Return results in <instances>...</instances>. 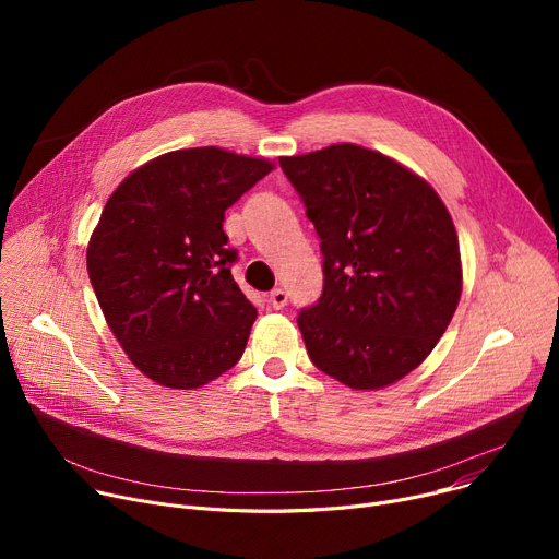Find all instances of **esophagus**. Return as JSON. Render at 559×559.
<instances>
[{
	"mask_svg": "<svg viewBox=\"0 0 559 559\" xmlns=\"http://www.w3.org/2000/svg\"><path fill=\"white\" fill-rule=\"evenodd\" d=\"M285 304H287V295H285V289H281V287H274V289L270 292V306H272L274 310H283V308H285Z\"/></svg>",
	"mask_w": 559,
	"mask_h": 559,
	"instance_id": "esophagus-1",
	"label": "esophagus"
}]
</instances>
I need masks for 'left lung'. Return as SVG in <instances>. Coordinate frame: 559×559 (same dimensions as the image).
<instances>
[{
  "instance_id": "1",
  "label": "left lung",
  "mask_w": 559,
  "mask_h": 559,
  "mask_svg": "<svg viewBox=\"0 0 559 559\" xmlns=\"http://www.w3.org/2000/svg\"><path fill=\"white\" fill-rule=\"evenodd\" d=\"M324 255V292L297 317L317 369L378 390L419 367L462 292L460 245L444 201L396 160L358 144L285 156Z\"/></svg>"
}]
</instances>
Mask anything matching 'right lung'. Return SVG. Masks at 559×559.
Masks as SVG:
<instances>
[{
    "label": "right lung",
    "mask_w": 559,
    "mask_h": 559,
    "mask_svg": "<svg viewBox=\"0 0 559 559\" xmlns=\"http://www.w3.org/2000/svg\"><path fill=\"white\" fill-rule=\"evenodd\" d=\"M274 165L217 146L163 154L106 201L87 274L106 324L154 383L194 390L245 354L255 306L230 276L228 205Z\"/></svg>",
    "instance_id": "right-lung-1"
}]
</instances>
